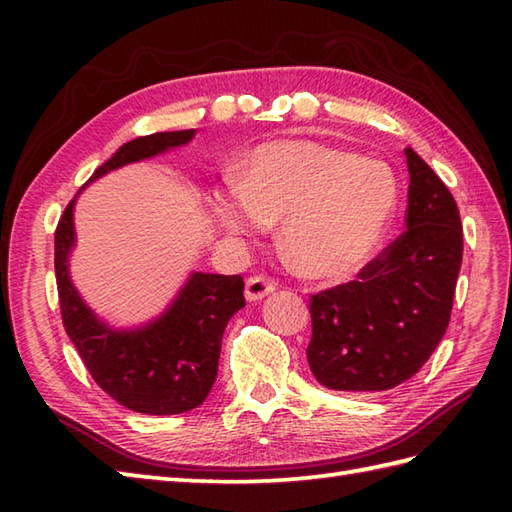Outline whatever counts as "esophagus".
I'll use <instances>...</instances> for the list:
<instances>
[{"mask_svg": "<svg viewBox=\"0 0 512 512\" xmlns=\"http://www.w3.org/2000/svg\"><path fill=\"white\" fill-rule=\"evenodd\" d=\"M275 288H277V284L273 279H266L264 275H255V277L246 279L244 295L248 301H259V299L268 297L270 292H275Z\"/></svg>", "mask_w": 512, "mask_h": 512, "instance_id": "esophagus-1", "label": "esophagus"}]
</instances>
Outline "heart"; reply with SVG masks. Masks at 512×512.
I'll use <instances>...</instances> for the list:
<instances>
[{"mask_svg":"<svg viewBox=\"0 0 512 512\" xmlns=\"http://www.w3.org/2000/svg\"><path fill=\"white\" fill-rule=\"evenodd\" d=\"M396 202L398 182L385 162L310 140L257 147L242 176L211 193V211L231 233L281 220V250L312 279H341L367 264Z\"/></svg>","mask_w":512,"mask_h":512,"instance_id":"1","label":"heart"}]
</instances>
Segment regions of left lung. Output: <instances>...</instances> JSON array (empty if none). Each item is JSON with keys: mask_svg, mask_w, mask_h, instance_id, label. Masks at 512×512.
<instances>
[{"mask_svg": "<svg viewBox=\"0 0 512 512\" xmlns=\"http://www.w3.org/2000/svg\"><path fill=\"white\" fill-rule=\"evenodd\" d=\"M407 228L354 281L310 297L308 363L323 387L385 391L429 361L449 328L462 266L451 191L411 147Z\"/></svg>", "mask_w": 512, "mask_h": 512, "instance_id": "1", "label": "left lung"}]
</instances>
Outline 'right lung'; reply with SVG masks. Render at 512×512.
Here are the masks:
<instances>
[{
  "label": "right lung",
  "mask_w": 512,
  "mask_h": 512,
  "mask_svg": "<svg viewBox=\"0 0 512 512\" xmlns=\"http://www.w3.org/2000/svg\"><path fill=\"white\" fill-rule=\"evenodd\" d=\"M193 136L195 129H184L129 140L92 173L90 182L127 162L189 143ZM72 209L74 200L54 231V275L63 328L94 383L118 405L149 416H173L202 405L215 383L226 323L246 306L244 279L193 273L160 319L145 328L116 332L94 317L70 281Z\"/></svg>",
  "instance_id": "right-lung-1"
}]
</instances>
